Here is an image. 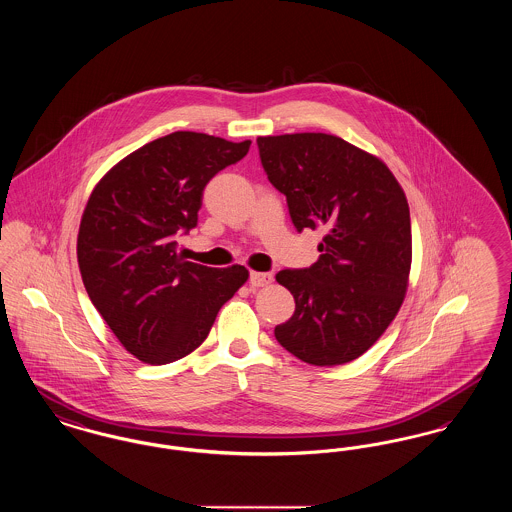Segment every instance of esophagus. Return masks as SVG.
I'll return each mask as SVG.
<instances>
[{
	"label": "esophagus",
	"mask_w": 512,
	"mask_h": 512,
	"mask_svg": "<svg viewBox=\"0 0 512 512\" xmlns=\"http://www.w3.org/2000/svg\"><path fill=\"white\" fill-rule=\"evenodd\" d=\"M272 282V274L270 272H251L249 274V284L253 288H261V286H267Z\"/></svg>",
	"instance_id": "obj_1"
}]
</instances>
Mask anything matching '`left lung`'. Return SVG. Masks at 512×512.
Returning <instances> with one entry per match:
<instances>
[{
    "mask_svg": "<svg viewBox=\"0 0 512 512\" xmlns=\"http://www.w3.org/2000/svg\"><path fill=\"white\" fill-rule=\"evenodd\" d=\"M257 146L295 230L326 232L317 263L276 274L295 311L274 336L303 363H349L386 332L405 299L413 257L407 197L378 157L338 136H265Z\"/></svg>",
    "mask_w": 512,
    "mask_h": 512,
    "instance_id": "obj_1",
    "label": "left lung"
}]
</instances>
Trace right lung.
<instances>
[{
  "mask_svg": "<svg viewBox=\"0 0 512 512\" xmlns=\"http://www.w3.org/2000/svg\"><path fill=\"white\" fill-rule=\"evenodd\" d=\"M249 146L172 132L124 157L88 199L76 244L84 288L124 349L144 363L192 353L249 276L242 265L203 267L176 251L178 236L197 226L209 180Z\"/></svg>",
  "mask_w": 512,
  "mask_h": 512,
  "instance_id": "add662e5",
  "label": "right lung"
}]
</instances>
